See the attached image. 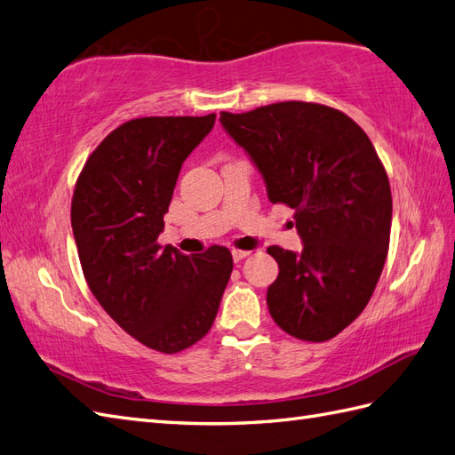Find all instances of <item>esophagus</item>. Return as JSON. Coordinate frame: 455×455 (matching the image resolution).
Returning <instances> with one entry per match:
<instances>
[{
    "label": "esophagus",
    "instance_id": "34e87169",
    "mask_svg": "<svg viewBox=\"0 0 455 455\" xmlns=\"http://www.w3.org/2000/svg\"><path fill=\"white\" fill-rule=\"evenodd\" d=\"M248 256H250V251H246V250H232V259H235L236 263Z\"/></svg>",
    "mask_w": 455,
    "mask_h": 455
}]
</instances>
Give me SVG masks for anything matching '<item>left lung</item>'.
<instances>
[{
  "label": "left lung",
  "mask_w": 455,
  "mask_h": 455,
  "mask_svg": "<svg viewBox=\"0 0 455 455\" xmlns=\"http://www.w3.org/2000/svg\"><path fill=\"white\" fill-rule=\"evenodd\" d=\"M219 120L259 171L269 202L294 209L302 250L267 248L279 263L271 318L297 339H331L364 310L387 256L392 189L372 141L347 114L314 102Z\"/></svg>",
  "instance_id": "obj_1"
}]
</instances>
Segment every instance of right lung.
Instances as JSON below:
<instances>
[{
	"instance_id": "obj_1",
	"label": "right lung",
	"mask_w": 455,
	"mask_h": 455,
	"mask_svg": "<svg viewBox=\"0 0 455 455\" xmlns=\"http://www.w3.org/2000/svg\"><path fill=\"white\" fill-rule=\"evenodd\" d=\"M213 124L215 114L122 124L84 163L71 202L94 299L137 341L168 355L211 330L232 273L225 246L186 256L156 244L180 168Z\"/></svg>"
}]
</instances>
